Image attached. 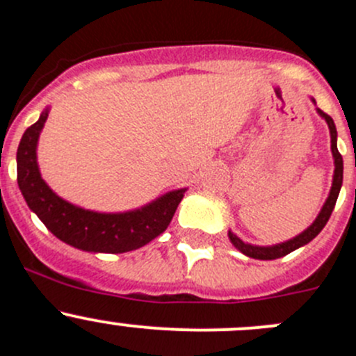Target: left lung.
<instances>
[{"label":"left lung","instance_id":"obj_1","mask_svg":"<svg viewBox=\"0 0 356 356\" xmlns=\"http://www.w3.org/2000/svg\"><path fill=\"white\" fill-rule=\"evenodd\" d=\"M313 104L316 106V101L311 97ZM316 113L327 122L328 131H330V150H332V159H334V176H332V187H330V192H328V197L325 199L323 206H321L320 213L314 218V222L311 223L307 229H304L300 234H297L296 238L286 239L283 243H276V245L270 246H259V245H252V243H245L243 239H239L234 232H227L231 243L234 245L236 250L243 253V255L250 257V259H257V260H274L280 259V257H285L289 253H292L293 250L300 248V246L307 245L309 241H313L318 234L321 232L325 225H327L328 218L332 215L334 206H336L337 197H339L341 187H343V157H341L339 150H337V131H336V124H334L332 117L316 108Z\"/></svg>","mask_w":356,"mask_h":356}]
</instances>
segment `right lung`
Segmentation results:
<instances>
[{
	"label": "right lung",
	"instance_id": "obj_1",
	"mask_svg": "<svg viewBox=\"0 0 356 356\" xmlns=\"http://www.w3.org/2000/svg\"><path fill=\"white\" fill-rule=\"evenodd\" d=\"M50 106L26 129L17 148V184L29 209L66 245L90 253H125L154 241L168 229L187 188L159 195L141 208L104 213L86 209L57 195L42 178L38 140Z\"/></svg>",
	"mask_w": 356,
	"mask_h": 356
}]
</instances>
